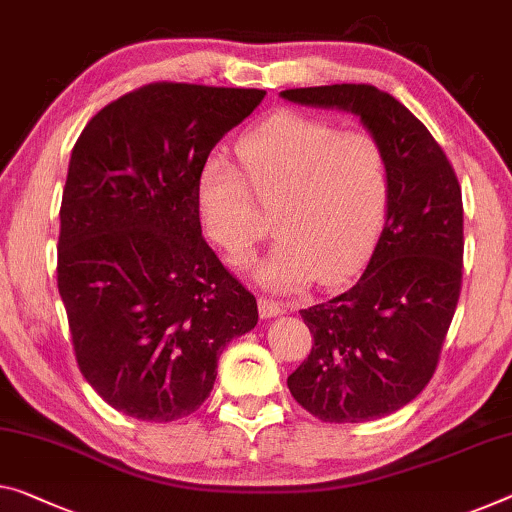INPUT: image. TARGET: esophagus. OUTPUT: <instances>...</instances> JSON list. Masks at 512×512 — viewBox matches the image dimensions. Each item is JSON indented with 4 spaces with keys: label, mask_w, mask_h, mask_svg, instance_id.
I'll use <instances>...</instances> for the list:
<instances>
[{
    "label": "esophagus",
    "mask_w": 512,
    "mask_h": 512,
    "mask_svg": "<svg viewBox=\"0 0 512 512\" xmlns=\"http://www.w3.org/2000/svg\"><path fill=\"white\" fill-rule=\"evenodd\" d=\"M258 309H261L263 318H277L281 313H286V304L279 300H270V297H261L258 300Z\"/></svg>",
    "instance_id": "esophagus-1"
}]
</instances>
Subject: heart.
I'll return each mask as SVG.
<instances>
[{"label":"heart","mask_w":512,"mask_h":512,"mask_svg":"<svg viewBox=\"0 0 512 512\" xmlns=\"http://www.w3.org/2000/svg\"><path fill=\"white\" fill-rule=\"evenodd\" d=\"M242 174L212 155L196 176L203 231L231 261H247L267 233L256 201L274 209L279 240L256 267L272 290L322 286L350 277L371 249L389 199V155L368 130L279 112L235 146Z\"/></svg>","instance_id":"heart-1"}]
</instances>
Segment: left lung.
Wrapping results in <instances>:
<instances>
[{
	"label": "left lung",
	"instance_id": "left-lung-1",
	"mask_svg": "<svg viewBox=\"0 0 512 512\" xmlns=\"http://www.w3.org/2000/svg\"><path fill=\"white\" fill-rule=\"evenodd\" d=\"M311 107L357 114L389 155L387 222L361 279L302 309L311 355L288 377L306 412L327 423L382 419L435 373L462 288V190L426 125L371 84L288 89Z\"/></svg>",
	"mask_w": 512,
	"mask_h": 512
}]
</instances>
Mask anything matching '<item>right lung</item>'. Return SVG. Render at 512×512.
Masks as SVG:
<instances>
[{"mask_svg": "<svg viewBox=\"0 0 512 512\" xmlns=\"http://www.w3.org/2000/svg\"><path fill=\"white\" fill-rule=\"evenodd\" d=\"M261 89L153 82L102 107L73 148L57 286L98 396L167 423L210 396L217 359L258 322L256 297L201 235L196 176Z\"/></svg>", "mask_w": 512, "mask_h": 512, "instance_id": "add662e5", "label": "right lung"}]
</instances>
